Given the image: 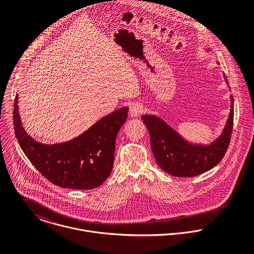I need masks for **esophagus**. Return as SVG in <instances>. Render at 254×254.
<instances>
[{"label":"esophagus","mask_w":254,"mask_h":254,"mask_svg":"<svg viewBox=\"0 0 254 254\" xmlns=\"http://www.w3.org/2000/svg\"><path fill=\"white\" fill-rule=\"evenodd\" d=\"M144 111L143 109V106H141L140 104L138 103H134L130 106V109H129V112L131 114V116H139L140 114H142Z\"/></svg>","instance_id":"esophagus-1"}]
</instances>
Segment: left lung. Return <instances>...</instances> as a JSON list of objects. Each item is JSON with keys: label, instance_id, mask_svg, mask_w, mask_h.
<instances>
[{"label": "left lung", "instance_id": "1", "mask_svg": "<svg viewBox=\"0 0 254 254\" xmlns=\"http://www.w3.org/2000/svg\"><path fill=\"white\" fill-rule=\"evenodd\" d=\"M227 84L228 80L225 76ZM150 146L157 165L166 173L176 177L200 175L214 166L224 157L230 142L234 122V99L231 96V109L221 136L208 145H194L184 140L166 122L155 115H143Z\"/></svg>", "mask_w": 254, "mask_h": 254}]
</instances>
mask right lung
I'll list each match as a JSON object with an SVG mask.
<instances>
[{"label": "right lung", "instance_id": "1", "mask_svg": "<svg viewBox=\"0 0 254 254\" xmlns=\"http://www.w3.org/2000/svg\"><path fill=\"white\" fill-rule=\"evenodd\" d=\"M128 108L117 109L71 141L44 145L24 131L14 99L13 126L19 145L37 170L61 188L91 190L108 179L114 162L115 141Z\"/></svg>", "mask_w": 254, "mask_h": 254}]
</instances>
